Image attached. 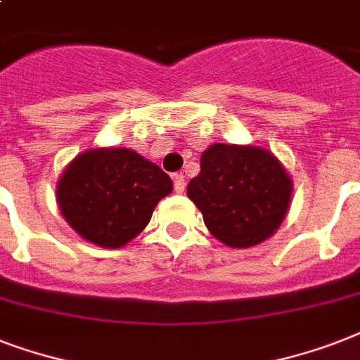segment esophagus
Instances as JSON below:
<instances>
[{
	"label": "esophagus",
	"mask_w": 360,
	"mask_h": 360,
	"mask_svg": "<svg viewBox=\"0 0 360 360\" xmlns=\"http://www.w3.org/2000/svg\"><path fill=\"white\" fill-rule=\"evenodd\" d=\"M185 186H186L185 177H183L181 174H175L174 175V191L177 192V194H181V192H185Z\"/></svg>",
	"instance_id": "1"
}]
</instances>
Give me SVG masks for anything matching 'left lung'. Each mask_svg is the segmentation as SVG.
<instances>
[{"label": "left lung", "instance_id": "left-lung-1", "mask_svg": "<svg viewBox=\"0 0 360 360\" xmlns=\"http://www.w3.org/2000/svg\"><path fill=\"white\" fill-rule=\"evenodd\" d=\"M200 166L186 194L217 239L248 248L278 230L290 205L291 179L274 155L257 147L214 143L203 151Z\"/></svg>", "mask_w": 360, "mask_h": 360}]
</instances>
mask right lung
Here are the masks:
<instances>
[{"mask_svg": "<svg viewBox=\"0 0 360 360\" xmlns=\"http://www.w3.org/2000/svg\"><path fill=\"white\" fill-rule=\"evenodd\" d=\"M172 188L168 174L136 151L89 149L61 175L58 203L78 236L120 248L149 224L153 209Z\"/></svg>", "mask_w": 360, "mask_h": 360, "instance_id": "add662e5", "label": "right lung"}]
</instances>
